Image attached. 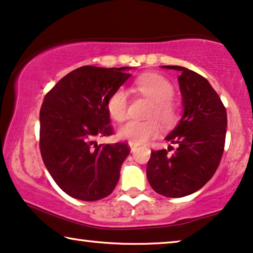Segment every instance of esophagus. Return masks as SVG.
I'll use <instances>...</instances> for the list:
<instances>
[{
    "label": "esophagus",
    "instance_id": "esophagus-1",
    "mask_svg": "<svg viewBox=\"0 0 253 253\" xmlns=\"http://www.w3.org/2000/svg\"><path fill=\"white\" fill-rule=\"evenodd\" d=\"M128 145H129V148H130V151L133 152L135 149H136L137 147H138V144H136V143H134V142H128Z\"/></svg>",
    "mask_w": 253,
    "mask_h": 253
}]
</instances>
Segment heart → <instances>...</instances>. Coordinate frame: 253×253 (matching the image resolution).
Segmentation results:
<instances>
[{
	"label": "heart",
	"instance_id": "b5f03b06",
	"mask_svg": "<svg viewBox=\"0 0 253 253\" xmlns=\"http://www.w3.org/2000/svg\"><path fill=\"white\" fill-rule=\"evenodd\" d=\"M136 89L150 98L152 106L149 112L148 120H129L119 128L118 135L123 140L134 142V143H144L151 138L156 137L159 133V122L163 125L169 126L174 123L176 118L175 106L170 98L174 95L172 84L166 78L159 74L149 73L138 78L135 83ZM127 94L125 90L118 89L110 96L108 99V111L115 120H124L127 115Z\"/></svg>",
	"mask_w": 253,
	"mask_h": 253
}]
</instances>
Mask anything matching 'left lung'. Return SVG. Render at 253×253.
<instances>
[{
  "instance_id": "1",
  "label": "left lung",
  "mask_w": 253,
  "mask_h": 253,
  "mask_svg": "<svg viewBox=\"0 0 253 253\" xmlns=\"http://www.w3.org/2000/svg\"><path fill=\"white\" fill-rule=\"evenodd\" d=\"M176 70L183 113L165 137L173 147L152 151L147 166L149 183L165 197L188 196L201 189L213 176L225 147L227 113L221 99L204 77L182 66Z\"/></svg>"
}]
</instances>
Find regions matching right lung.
I'll return each instance as SVG.
<instances>
[{"label": "right lung", "mask_w": 253, "mask_h": 253, "mask_svg": "<svg viewBox=\"0 0 253 253\" xmlns=\"http://www.w3.org/2000/svg\"><path fill=\"white\" fill-rule=\"evenodd\" d=\"M130 67L83 66L45 95L40 110V151L45 167L69 196L92 202L109 196L130 150L127 143L97 144L112 134L108 99Z\"/></svg>", "instance_id": "obj_1"}]
</instances>
